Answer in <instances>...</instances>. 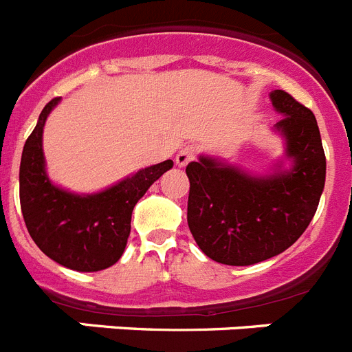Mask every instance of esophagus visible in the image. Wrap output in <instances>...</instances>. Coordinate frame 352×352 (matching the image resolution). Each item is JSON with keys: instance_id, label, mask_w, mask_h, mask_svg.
Masks as SVG:
<instances>
[{"instance_id": "34e87169", "label": "esophagus", "mask_w": 352, "mask_h": 352, "mask_svg": "<svg viewBox=\"0 0 352 352\" xmlns=\"http://www.w3.org/2000/svg\"><path fill=\"white\" fill-rule=\"evenodd\" d=\"M195 155H197V149H195L194 146H185V148L179 149L178 155H176V166L185 167L188 162L194 160Z\"/></svg>"}]
</instances>
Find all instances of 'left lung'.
Segmentation results:
<instances>
[{"mask_svg":"<svg viewBox=\"0 0 352 352\" xmlns=\"http://www.w3.org/2000/svg\"><path fill=\"white\" fill-rule=\"evenodd\" d=\"M276 130L287 141L291 170L257 178L214 158L186 166V220L210 259L248 266L287 250L316 214L326 179V157L314 113L284 89L272 93Z\"/></svg>","mask_w":352,"mask_h":352,"instance_id":"left-lung-1","label":"left lung"}]
</instances>
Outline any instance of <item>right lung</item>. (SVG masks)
I'll list each match as a JSON object with an SVG mask.
<instances>
[{
    "mask_svg": "<svg viewBox=\"0 0 352 352\" xmlns=\"http://www.w3.org/2000/svg\"><path fill=\"white\" fill-rule=\"evenodd\" d=\"M60 98L40 113L26 139L19 170V197L28 232L36 247L65 268L100 272L118 263L126 247L133 206L173 160L138 170L100 194L76 195L49 182L42 151L45 120Z\"/></svg>",
    "mask_w": 352,
    "mask_h": 352,
    "instance_id": "add662e5",
    "label": "right lung"
}]
</instances>
